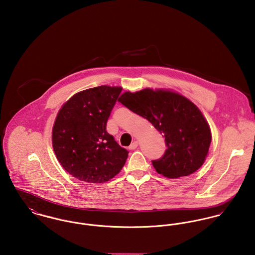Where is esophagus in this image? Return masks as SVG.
<instances>
[{"label": "esophagus", "mask_w": 255, "mask_h": 255, "mask_svg": "<svg viewBox=\"0 0 255 255\" xmlns=\"http://www.w3.org/2000/svg\"><path fill=\"white\" fill-rule=\"evenodd\" d=\"M139 145V142L138 141H134L131 144H130V146H129V148L130 149H135V148H137V146Z\"/></svg>", "instance_id": "obj_1"}]
</instances>
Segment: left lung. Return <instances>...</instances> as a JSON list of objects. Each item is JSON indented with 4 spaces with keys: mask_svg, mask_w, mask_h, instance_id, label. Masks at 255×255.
I'll return each instance as SVG.
<instances>
[{
    "mask_svg": "<svg viewBox=\"0 0 255 255\" xmlns=\"http://www.w3.org/2000/svg\"><path fill=\"white\" fill-rule=\"evenodd\" d=\"M118 101L163 134L167 148L161 158L152 160L158 174L176 179L201 167L208 153L211 131L194 103L173 91L149 88L125 92Z\"/></svg>",
    "mask_w": 255,
    "mask_h": 255,
    "instance_id": "obj_1",
    "label": "left lung"
}]
</instances>
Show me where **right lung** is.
I'll list each match as a JSON object with an SVG mask.
<instances>
[{"instance_id":"right-lung-1","label":"right lung","mask_w":255,"mask_h":255,"mask_svg":"<svg viewBox=\"0 0 255 255\" xmlns=\"http://www.w3.org/2000/svg\"><path fill=\"white\" fill-rule=\"evenodd\" d=\"M122 91L99 86L72 96L59 110L52 132L61 166L87 183H105L124 166L128 151L107 132V122Z\"/></svg>"}]
</instances>
